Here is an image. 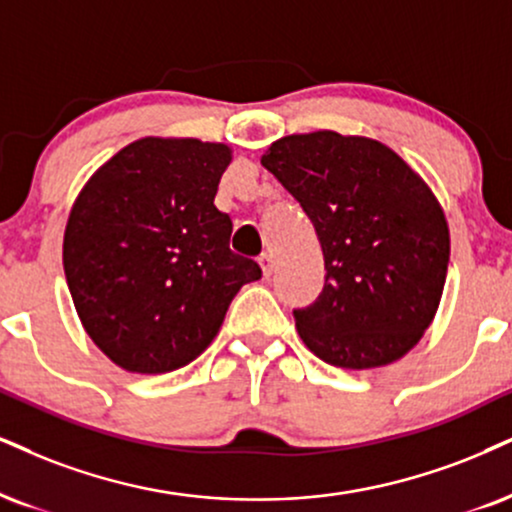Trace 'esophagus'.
<instances>
[{"label": "esophagus", "mask_w": 512, "mask_h": 512, "mask_svg": "<svg viewBox=\"0 0 512 512\" xmlns=\"http://www.w3.org/2000/svg\"><path fill=\"white\" fill-rule=\"evenodd\" d=\"M258 263H261V270H263V277H270L273 275L275 270V258L270 254H263L261 258H258Z\"/></svg>", "instance_id": "1"}]
</instances>
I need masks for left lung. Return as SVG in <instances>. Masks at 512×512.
Masks as SVG:
<instances>
[{"mask_svg": "<svg viewBox=\"0 0 512 512\" xmlns=\"http://www.w3.org/2000/svg\"><path fill=\"white\" fill-rule=\"evenodd\" d=\"M261 163L323 246V292L294 311L304 344L346 370L406 356L434 320L451 254L449 223L427 182L387 144L332 130L282 137Z\"/></svg>", "mask_w": 512, "mask_h": 512, "instance_id": "left-lung-1", "label": "left lung"}]
</instances>
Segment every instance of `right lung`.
<instances>
[{
	"label": "right lung",
	"instance_id": "obj_1",
	"mask_svg": "<svg viewBox=\"0 0 512 512\" xmlns=\"http://www.w3.org/2000/svg\"><path fill=\"white\" fill-rule=\"evenodd\" d=\"M227 144L142 137L111 156L75 199L63 270L85 332L113 363L161 375L213 342L227 306L261 277L230 251L216 199Z\"/></svg>",
	"mask_w": 512,
	"mask_h": 512
}]
</instances>
